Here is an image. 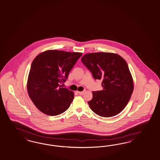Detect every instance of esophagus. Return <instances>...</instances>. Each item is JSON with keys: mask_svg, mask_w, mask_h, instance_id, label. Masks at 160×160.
<instances>
[{"mask_svg": "<svg viewBox=\"0 0 160 160\" xmlns=\"http://www.w3.org/2000/svg\"><path fill=\"white\" fill-rule=\"evenodd\" d=\"M77 93L79 94H80V95H83V94H84V93H85V91H83V92H77Z\"/></svg>", "mask_w": 160, "mask_h": 160, "instance_id": "1", "label": "esophagus"}]
</instances>
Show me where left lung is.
I'll return each instance as SVG.
<instances>
[{"mask_svg": "<svg viewBox=\"0 0 160 160\" xmlns=\"http://www.w3.org/2000/svg\"><path fill=\"white\" fill-rule=\"evenodd\" d=\"M82 62L94 79L103 80V90L93 92V99L88 102L90 109L102 117L119 113L133 90L132 75L126 61L118 54L100 52L83 55Z\"/></svg>", "mask_w": 160, "mask_h": 160, "instance_id": "obj_1", "label": "left lung"}]
</instances>
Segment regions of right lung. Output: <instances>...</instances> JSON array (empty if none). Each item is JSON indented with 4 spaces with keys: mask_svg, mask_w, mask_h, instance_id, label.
I'll return each instance as SVG.
<instances>
[{
    "mask_svg": "<svg viewBox=\"0 0 160 160\" xmlns=\"http://www.w3.org/2000/svg\"><path fill=\"white\" fill-rule=\"evenodd\" d=\"M82 52L47 50L33 60L28 75L27 90L33 104L47 115L64 112L74 99V93L60 83L65 82Z\"/></svg>",
    "mask_w": 160,
    "mask_h": 160,
    "instance_id": "obj_1",
    "label": "right lung"
}]
</instances>
